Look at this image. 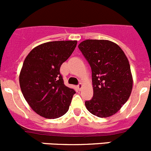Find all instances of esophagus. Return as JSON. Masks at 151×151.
Masks as SVG:
<instances>
[{"mask_svg":"<svg viewBox=\"0 0 151 151\" xmlns=\"http://www.w3.org/2000/svg\"><path fill=\"white\" fill-rule=\"evenodd\" d=\"M77 87H78V89L79 90H81V88L83 87V84H81V83H80V84H78V85H77Z\"/></svg>","mask_w":151,"mask_h":151,"instance_id":"obj_1","label":"esophagus"}]
</instances>
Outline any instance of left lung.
I'll list each match as a JSON object with an SVG mask.
<instances>
[{"label": "left lung", "instance_id": "obj_1", "mask_svg": "<svg viewBox=\"0 0 151 151\" xmlns=\"http://www.w3.org/2000/svg\"><path fill=\"white\" fill-rule=\"evenodd\" d=\"M78 48L92 70L93 96L85 101L86 107L98 117L113 116L128 100L133 88L127 56L119 46L108 40H85Z\"/></svg>", "mask_w": 151, "mask_h": 151}]
</instances>
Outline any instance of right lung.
<instances>
[{
  "mask_svg": "<svg viewBox=\"0 0 151 151\" xmlns=\"http://www.w3.org/2000/svg\"><path fill=\"white\" fill-rule=\"evenodd\" d=\"M77 41H50L30 51L23 64L19 83L24 99L32 110L47 119H57L69 110L73 89L64 85L60 73Z\"/></svg>",
  "mask_w": 151,
  "mask_h": 151,
  "instance_id": "add662e5",
  "label": "right lung"
}]
</instances>
